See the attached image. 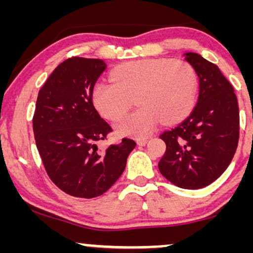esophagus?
<instances>
[{"mask_svg": "<svg viewBox=\"0 0 253 253\" xmlns=\"http://www.w3.org/2000/svg\"><path fill=\"white\" fill-rule=\"evenodd\" d=\"M147 141H149V139H147V138H139V139H136V144L140 145V146H144V145H146Z\"/></svg>", "mask_w": 253, "mask_h": 253, "instance_id": "esophagus-1", "label": "esophagus"}]
</instances>
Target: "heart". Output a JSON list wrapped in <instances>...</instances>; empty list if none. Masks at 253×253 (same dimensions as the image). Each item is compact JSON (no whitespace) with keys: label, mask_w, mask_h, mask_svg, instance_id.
Masks as SVG:
<instances>
[{"label":"heart","mask_w":253,"mask_h":253,"mask_svg":"<svg viewBox=\"0 0 253 253\" xmlns=\"http://www.w3.org/2000/svg\"><path fill=\"white\" fill-rule=\"evenodd\" d=\"M199 76L189 63L172 59H141L124 63L112 71V81H100L92 102L108 120L123 118L133 98L139 108L115 125L119 133L145 136L158 125L184 119L195 104Z\"/></svg>","instance_id":"obj_1"}]
</instances>
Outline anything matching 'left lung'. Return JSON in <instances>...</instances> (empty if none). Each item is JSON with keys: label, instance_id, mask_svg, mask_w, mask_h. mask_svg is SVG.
Listing matches in <instances>:
<instances>
[{"label": "left lung", "instance_id": "left-lung-1", "mask_svg": "<svg viewBox=\"0 0 253 253\" xmlns=\"http://www.w3.org/2000/svg\"><path fill=\"white\" fill-rule=\"evenodd\" d=\"M185 60L200 80L199 100L178 126L162 133L167 151L158 168L183 189H200L222 175L239 140V107L232 84L215 64L194 52Z\"/></svg>", "mask_w": 253, "mask_h": 253}]
</instances>
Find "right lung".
Instances as JSON below:
<instances>
[{"label":"right lung","mask_w":253,"mask_h":253,"mask_svg":"<svg viewBox=\"0 0 253 253\" xmlns=\"http://www.w3.org/2000/svg\"><path fill=\"white\" fill-rule=\"evenodd\" d=\"M106 70L101 59L72 57L54 69L38 94L33 132L43 167L64 193L92 199L106 193L126 168L135 141L97 151L112 127L92 102V89Z\"/></svg>","instance_id":"obj_1"}]
</instances>
